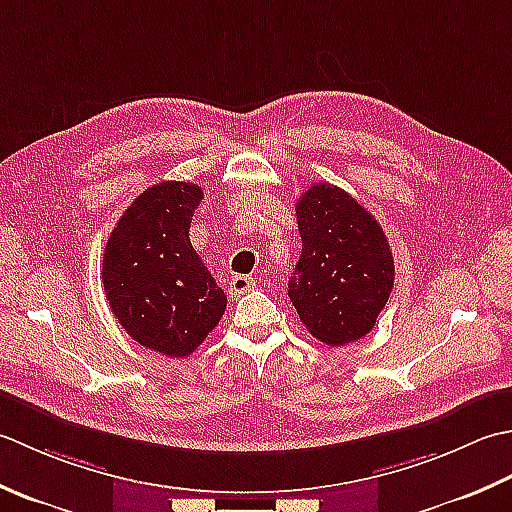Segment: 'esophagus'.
Returning <instances> with one entry per match:
<instances>
[{"label": "esophagus", "mask_w": 512, "mask_h": 512, "mask_svg": "<svg viewBox=\"0 0 512 512\" xmlns=\"http://www.w3.org/2000/svg\"><path fill=\"white\" fill-rule=\"evenodd\" d=\"M254 287H256L254 278H249V276H232L227 283V291L232 298L243 296V294H247V291H252Z\"/></svg>", "instance_id": "obj_1"}]
</instances>
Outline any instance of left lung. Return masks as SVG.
I'll return each mask as SVG.
<instances>
[{
    "mask_svg": "<svg viewBox=\"0 0 512 512\" xmlns=\"http://www.w3.org/2000/svg\"><path fill=\"white\" fill-rule=\"evenodd\" d=\"M302 254L289 300L320 342L347 344L375 327L393 289L387 234L371 212L336 185L316 183L296 203Z\"/></svg>",
    "mask_w": 512,
    "mask_h": 512,
    "instance_id": "8db88e82",
    "label": "left lung"
}]
</instances>
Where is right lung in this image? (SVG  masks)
Listing matches in <instances>:
<instances>
[{
  "instance_id": "right-lung-1",
  "label": "right lung",
  "mask_w": 512,
  "mask_h": 512,
  "mask_svg": "<svg viewBox=\"0 0 512 512\" xmlns=\"http://www.w3.org/2000/svg\"><path fill=\"white\" fill-rule=\"evenodd\" d=\"M203 190L163 181L132 201L103 252L101 283L112 314L141 347L185 358L223 318L225 291L190 243Z\"/></svg>"
}]
</instances>
